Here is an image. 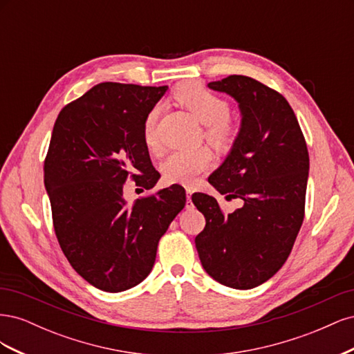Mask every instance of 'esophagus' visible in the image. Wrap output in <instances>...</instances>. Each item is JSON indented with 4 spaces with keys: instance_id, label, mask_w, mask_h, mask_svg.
Returning a JSON list of instances; mask_svg holds the SVG:
<instances>
[{
    "instance_id": "34e87169",
    "label": "esophagus",
    "mask_w": 354,
    "mask_h": 354,
    "mask_svg": "<svg viewBox=\"0 0 354 354\" xmlns=\"http://www.w3.org/2000/svg\"><path fill=\"white\" fill-rule=\"evenodd\" d=\"M186 194H187L186 208H187V209H190V208H194V202H192V198H190V195H192V190H190V187H186Z\"/></svg>"
}]
</instances>
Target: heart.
I'll return each mask as SVG.
<instances>
[{
	"instance_id": "b5f03b06",
	"label": "heart",
	"mask_w": 354,
	"mask_h": 354,
	"mask_svg": "<svg viewBox=\"0 0 354 354\" xmlns=\"http://www.w3.org/2000/svg\"><path fill=\"white\" fill-rule=\"evenodd\" d=\"M178 102L196 116V120L207 127V137L214 145L226 146L232 140L229 127L230 108L227 102L205 90L199 84L187 82L180 85L176 91ZM159 106L147 113L143 124V142L149 151H158L156 124ZM211 152L205 147L196 151H177L169 153L160 162V173L168 183L189 185L195 177L205 171L211 164Z\"/></svg>"
}]
</instances>
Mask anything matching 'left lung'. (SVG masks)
Masks as SVG:
<instances>
[{
    "label": "left lung",
    "instance_id": "8db88e82",
    "mask_svg": "<svg viewBox=\"0 0 354 354\" xmlns=\"http://www.w3.org/2000/svg\"><path fill=\"white\" fill-rule=\"evenodd\" d=\"M208 87L229 94L241 111L239 133L208 181L226 199H242V207L224 214L216 198L192 195L207 221L195 243L212 279L251 289L276 274L292 250L304 218L308 152L282 94L243 75Z\"/></svg>",
    "mask_w": 354,
    "mask_h": 354
}]
</instances>
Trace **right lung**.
Instances as JSON below:
<instances>
[{"label":"right lung","mask_w":354,"mask_h":354,"mask_svg":"<svg viewBox=\"0 0 354 354\" xmlns=\"http://www.w3.org/2000/svg\"><path fill=\"white\" fill-rule=\"evenodd\" d=\"M168 90L102 82L59 113L44 162V185L63 254L80 276L106 292L145 281L158 242L186 205L173 185L124 199L127 180L152 189L160 177L143 142L147 113Z\"/></svg>","instance_id":"1"}]
</instances>
